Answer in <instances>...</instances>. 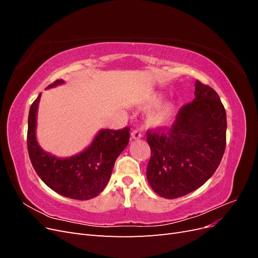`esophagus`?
I'll return each mask as SVG.
<instances>
[{
  "label": "esophagus",
  "instance_id": "34e87169",
  "mask_svg": "<svg viewBox=\"0 0 258 258\" xmlns=\"http://www.w3.org/2000/svg\"><path fill=\"white\" fill-rule=\"evenodd\" d=\"M131 138H132V139H135V140H139V139H141V138H142V134H141V131L138 130V129L134 130V131L131 132Z\"/></svg>",
  "mask_w": 258,
  "mask_h": 258
}]
</instances>
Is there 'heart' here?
I'll return each instance as SVG.
<instances>
[{"label":"heart","mask_w":258,"mask_h":258,"mask_svg":"<svg viewBox=\"0 0 258 258\" xmlns=\"http://www.w3.org/2000/svg\"><path fill=\"white\" fill-rule=\"evenodd\" d=\"M160 101V96L154 95L150 100L147 101L145 107H151L157 104ZM175 104L173 102H167L158 107L154 108L153 111L148 112L146 116V122L151 127H163L167 126L172 120L173 115L175 113Z\"/></svg>","instance_id":"obj_1"}]
</instances>
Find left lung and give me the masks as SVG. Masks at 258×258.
Wrapping results in <instances>:
<instances>
[{
    "label": "left lung",
    "instance_id": "obj_1",
    "mask_svg": "<svg viewBox=\"0 0 258 258\" xmlns=\"http://www.w3.org/2000/svg\"><path fill=\"white\" fill-rule=\"evenodd\" d=\"M226 111L216 91L196 81L195 99L183 105L170 129L147 131L151 159L146 177L160 197L174 199L214 174L226 147Z\"/></svg>",
    "mask_w": 258,
    "mask_h": 258
}]
</instances>
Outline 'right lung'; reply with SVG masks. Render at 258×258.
<instances>
[{
  "label": "right lung",
  "mask_w": 258,
  "mask_h": 258,
  "mask_svg": "<svg viewBox=\"0 0 258 258\" xmlns=\"http://www.w3.org/2000/svg\"><path fill=\"white\" fill-rule=\"evenodd\" d=\"M63 83V80H57L47 88ZM40 99L41 93L31 105L28 118V152L35 172L61 196L77 200L97 197L110 179L117 157L129 143L130 128L100 130L85 151L69 158H58L44 152L37 143L35 130Z\"/></svg>",
  "instance_id": "1"
}]
</instances>
